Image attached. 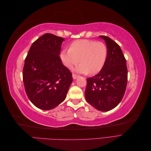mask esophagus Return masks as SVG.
<instances>
[{
  "mask_svg": "<svg viewBox=\"0 0 151 151\" xmlns=\"http://www.w3.org/2000/svg\"><path fill=\"white\" fill-rule=\"evenodd\" d=\"M79 76H77V75H76V74H72V77H73V79H76Z\"/></svg>",
  "mask_w": 151,
  "mask_h": 151,
  "instance_id": "obj_1",
  "label": "esophagus"
}]
</instances>
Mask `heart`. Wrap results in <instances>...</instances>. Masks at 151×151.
<instances>
[{
  "label": "heart",
  "mask_w": 151,
  "mask_h": 151,
  "mask_svg": "<svg viewBox=\"0 0 151 151\" xmlns=\"http://www.w3.org/2000/svg\"><path fill=\"white\" fill-rule=\"evenodd\" d=\"M107 57L106 45L88 40L75 41L70 44V48L63 49L60 53L62 63L68 68H72L80 62L74 70L84 74L99 72L106 63Z\"/></svg>",
  "instance_id": "heart-1"
}]
</instances>
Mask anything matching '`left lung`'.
<instances>
[{
    "mask_svg": "<svg viewBox=\"0 0 151 151\" xmlns=\"http://www.w3.org/2000/svg\"><path fill=\"white\" fill-rule=\"evenodd\" d=\"M108 49L106 63L98 74L87 79L86 101L99 111H108L120 103L127 84L126 60L116 43L107 36H99Z\"/></svg>",
    "mask_w": 151,
    "mask_h": 151,
    "instance_id": "8db88e82",
    "label": "left lung"
}]
</instances>
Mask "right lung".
I'll use <instances>...</instances> for the list:
<instances>
[{
  "instance_id": "1",
  "label": "right lung",
  "mask_w": 151,
  "mask_h": 151,
  "mask_svg": "<svg viewBox=\"0 0 151 151\" xmlns=\"http://www.w3.org/2000/svg\"><path fill=\"white\" fill-rule=\"evenodd\" d=\"M64 39L50 33L32 44L24 61L22 78L27 96L36 107L50 110L64 101L72 73L59 57Z\"/></svg>"
}]
</instances>
